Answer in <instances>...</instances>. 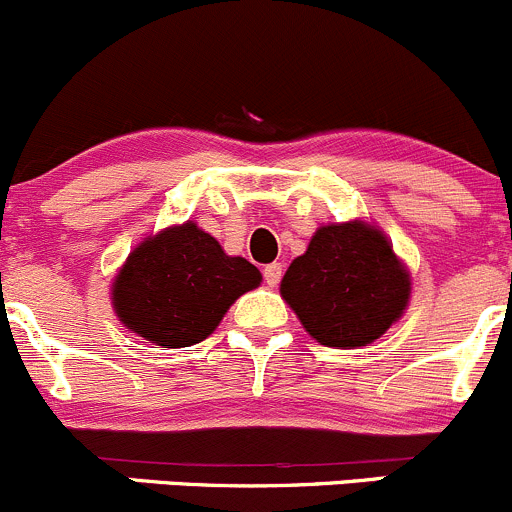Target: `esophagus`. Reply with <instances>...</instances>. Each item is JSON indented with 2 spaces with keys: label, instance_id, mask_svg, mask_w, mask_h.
I'll return each mask as SVG.
<instances>
[{
  "label": "esophagus",
  "instance_id": "1",
  "mask_svg": "<svg viewBox=\"0 0 512 512\" xmlns=\"http://www.w3.org/2000/svg\"><path fill=\"white\" fill-rule=\"evenodd\" d=\"M281 276H283V266H281V263H268V266L263 268V281H266L271 288L278 286Z\"/></svg>",
  "mask_w": 512,
  "mask_h": 512
}]
</instances>
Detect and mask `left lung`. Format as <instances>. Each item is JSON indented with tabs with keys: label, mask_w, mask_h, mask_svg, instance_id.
<instances>
[{
	"label": "left lung",
	"mask_w": 512,
	"mask_h": 512,
	"mask_svg": "<svg viewBox=\"0 0 512 512\" xmlns=\"http://www.w3.org/2000/svg\"><path fill=\"white\" fill-rule=\"evenodd\" d=\"M281 296L321 346L376 341L406 311L411 281L386 236L373 226H321L288 266Z\"/></svg>",
	"instance_id": "8db88e82"
}]
</instances>
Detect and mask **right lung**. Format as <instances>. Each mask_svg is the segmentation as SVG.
Listing matches in <instances>:
<instances>
[{"label":"right lung","instance_id":"1","mask_svg":"<svg viewBox=\"0 0 512 512\" xmlns=\"http://www.w3.org/2000/svg\"><path fill=\"white\" fill-rule=\"evenodd\" d=\"M261 283L254 263L226 256L196 224L146 239L114 281V308L126 328L161 348L204 341L241 293Z\"/></svg>","mask_w":512,"mask_h":512}]
</instances>
